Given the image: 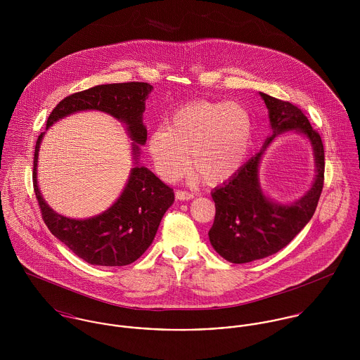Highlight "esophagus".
I'll use <instances>...</instances> for the list:
<instances>
[{
  "label": "esophagus",
  "mask_w": 360,
  "mask_h": 360,
  "mask_svg": "<svg viewBox=\"0 0 360 360\" xmlns=\"http://www.w3.org/2000/svg\"><path fill=\"white\" fill-rule=\"evenodd\" d=\"M176 198L180 201H188L191 198H194V194L188 193V191H183V190H177L176 191Z\"/></svg>",
  "instance_id": "esophagus-1"
}]
</instances>
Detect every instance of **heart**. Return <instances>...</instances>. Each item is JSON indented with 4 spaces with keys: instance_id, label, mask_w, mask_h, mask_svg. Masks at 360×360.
<instances>
[{
    "instance_id": "obj_1",
    "label": "heart",
    "mask_w": 360,
    "mask_h": 360,
    "mask_svg": "<svg viewBox=\"0 0 360 360\" xmlns=\"http://www.w3.org/2000/svg\"><path fill=\"white\" fill-rule=\"evenodd\" d=\"M252 139V116L240 103H188L150 137L156 172L176 180L190 166L206 184L231 177L245 160Z\"/></svg>"
}]
</instances>
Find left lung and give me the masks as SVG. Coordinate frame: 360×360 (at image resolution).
<instances>
[{
  "label": "left lung",
  "instance_id": "1",
  "mask_svg": "<svg viewBox=\"0 0 360 360\" xmlns=\"http://www.w3.org/2000/svg\"><path fill=\"white\" fill-rule=\"evenodd\" d=\"M269 109L273 134L262 150L254 155L223 186L212 191L216 206L209 241L214 251L231 263H248L270 257L285 245L308 224L319 202L324 183V148L320 134L311 129L304 112L288 101L259 93ZM295 129L311 141L316 177L309 193L290 206L269 200L258 183L261 155L277 134Z\"/></svg>",
  "mask_w": 360,
  "mask_h": 360
}]
</instances>
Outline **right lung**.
I'll return each mask as SVG.
<instances>
[{
  "label": "right lung",
  "mask_w": 360,
  "mask_h": 360,
  "mask_svg": "<svg viewBox=\"0 0 360 360\" xmlns=\"http://www.w3.org/2000/svg\"><path fill=\"white\" fill-rule=\"evenodd\" d=\"M153 89L143 82L96 86L63 98L49 116L47 129L65 116L90 109L109 113L126 123L134 141L131 148L136 166L120 197L101 214L83 220L69 219L47 205L37 184V158L44 133L36 143L33 187L43 220L60 243L91 264L126 266L137 260L153 244L165 212L174 201L173 188L147 167L139 166L140 146L147 141L143 112Z\"/></svg>",
  "instance_id": "obj_1"
}]
</instances>
